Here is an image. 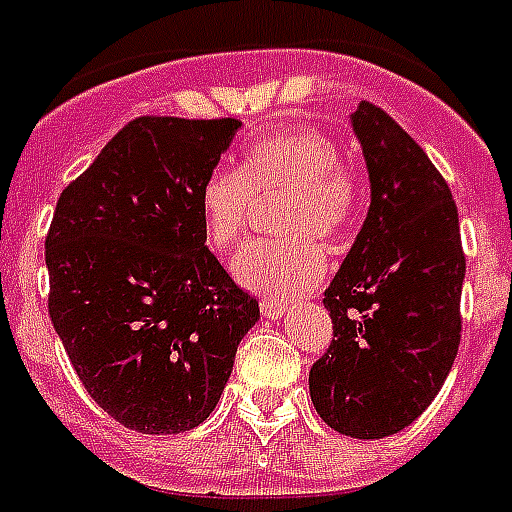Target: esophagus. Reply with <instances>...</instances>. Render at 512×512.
Masks as SVG:
<instances>
[{"label": "esophagus", "instance_id": "esophagus-1", "mask_svg": "<svg viewBox=\"0 0 512 512\" xmlns=\"http://www.w3.org/2000/svg\"><path fill=\"white\" fill-rule=\"evenodd\" d=\"M260 311H263L265 319L279 321L281 316H287V303H281V300H273V297H263V303H260Z\"/></svg>", "mask_w": 512, "mask_h": 512}]
</instances>
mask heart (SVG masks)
<instances>
[{"label": "heart", "mask_w": 512, "mask_h": 512, "mask_svg": "<svg viewBox=\"0 0 512 512\" xmlns=\"http://www.w3.org/2000/svg\"><path fill=\"white\" fill-rule=\"evenodd\" d=\"M284 193L276 228L287 236L257 239L233 260L241 287L265 297H297L327 273V255L313 241L335 239L353 220L358 180L340 148L316 127H281L255 138L239 170L209 172L199 191L204 239L228 252L244 236L252 196Z\"/></svg>", "instance_id": "b5f03b06"}]
</instances>
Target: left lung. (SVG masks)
Instances as JSON below:
<instances>
[{
	"label": "left lung",
	"instance_id": "1",
	"mask_svg": "<svg viewBox=\"0 0 512 512\" xmlns=\"http://www.w3.org/2000/svg\"><path fill=\"white\" fill-rule=\"evenodd\" d=\"M350 124L372 201L324 292L335 340L308 385L329 428L369 441L412 425L452 372L465 255L457 204L428 154L366 100Z\"/></svg>",
	"mask_w": 512,
	"mask_h": 512
}]
</instances>
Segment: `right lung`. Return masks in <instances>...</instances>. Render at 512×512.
<instances>
[{
	"instance_id": "right-lung-1",
	"label": "right lung",
	"mask_w": 512,
	"mask_h": 512,
	"mask_svg": "<svg viewBox=\"0 0 512 512\" xmlns=\"http://www.w3.org/2000/svg\"><path fill=\"white\" fill-rule=\"evenodd\" d=\"M239 127L140 116L66 185L52 215V327L95 404L138 433L207 420L260 319L201 231V183Z\"/></svg>"
}]
</instances>
